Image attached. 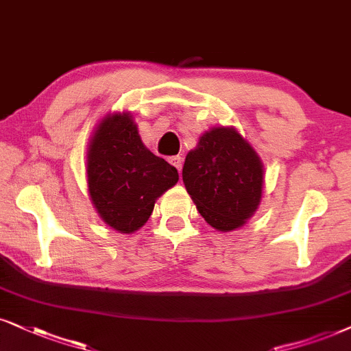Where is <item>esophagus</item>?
<instances>
[{
	"label": "esophagus",
	"instance_id": "34e87169",
	"mask_svg": "<svg viewBox=\"0 0 351 351\" xmlns=\"http://www.w3.org/2000/svg\"><path fill=\"white\" fill-rule=\"evenodd\" d=\"M170 163L175 168H178V171H181V167H183V158L180 155H175V157H170Z\"/></svg>",
	"mask_w": 351,
	"mask_h": 351
}]
</instances>
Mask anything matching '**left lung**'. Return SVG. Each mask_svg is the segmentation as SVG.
Returning a JSON list of instances; mask_svg holds the SVG:
<instances>
[{
	"instance_id": "left-lung-1",
	"label": "left lung",
	"mask_w": 351,
	"mask_h": 351,
	"mask_svg": "<svg viewBox=\"0 0 351 351\" xmlns=\"http://www.w3.org/2000/svg\"><path fill=\"white\" fill-rule=\"evenodd\" d=\"M183 183L199 214L219 232H233L254 215L263 199L264 165L233 126L199 137L183 167Z\"/></svg>"
}]
</instances>
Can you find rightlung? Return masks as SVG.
<instances>
[{"label":"right lung","mask_w":351,"mask_h":351,"mask_svg":"<svg viewBox=\"0 0 351 351\" xmlns=\"http://www.w3.org/2000/svg\"><path fill=\"white\" fill-rule=\"evenodd\" d=\"M87 188L110 228L134 233L152 215L155 201L178 183V170L154 155L130 112L106 113L87 145Z\"/></svg>","instance_id":"add662e5"}]
</instances>
